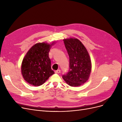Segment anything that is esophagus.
Returning <instances> with one entry per match:
<instances>
[{
    "label": "esophagus",
    "mask_w": 122,
    "mask_h": 122,
    "mask_svg": "<svg viewBox=\"0 0 122 122\" xmlns=\"http://www.w3.org/2000/svg\"><path fill=\"white\" fill-rule=\"evenodd\" d=\"M61 72V70H56V71H55V73H56V74H59Z\"/></svg>",
    "instance_id": "1"
}]
</instances>
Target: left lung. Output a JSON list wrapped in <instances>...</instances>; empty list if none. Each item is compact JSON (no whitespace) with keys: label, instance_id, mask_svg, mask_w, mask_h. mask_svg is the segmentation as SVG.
<instances>
[{"label":"left lung","instance_id":"1","mask_svg":"<svg viewBox=\"0 0 122 122\" xmlns=\"http://www.w3.org/2000/svg\"><path fill=\"white\" fill-rule=\"evenodd\" d=\"M70 61L68 73L62 78L71 86H79L88 80L92 71V62L88 51L77 38L63 40Z\"/></svg>","mask_w":122,"mask_h":122}]
</instances>
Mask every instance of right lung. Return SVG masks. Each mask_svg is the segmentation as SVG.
<instances>
[{
  "instance_id": "add662e5",
  "label": "right lung",
  "mask_w": 122,
  "mask_h": 122,
  "mask_svg": "<svg viewBox=\"0 0 122 122\" xmlns=\"http://www.w3.org/2000/svg\"><path fill=\"white\" fill-rule=\"evenodd\" d=\"M55 42L37 43L25 54L21 65L24 79L29 84L40 86L54 74L51 68L49 51Z\"/></svg>"
}]
</instances>
